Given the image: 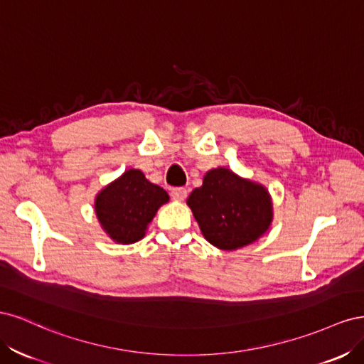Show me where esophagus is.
Here are the masks:
<instances>
[{
    "mask_svg": "<svg viewBox=\"0 0 364 364\" xmlns=\"http://www.w3.org/2000/svg\"><path fill=\"white\" fill-rule=\"evenodd\" d=\"M186 188H183V186H178V188H173L171 190V197L173 200H183L186 197Z\"/></svg>",
    "mask_w": 364,
    "mask_h": 364,
    "instance_id": "esophagus-1",
    "label": "esophagus"
}]
</instances>
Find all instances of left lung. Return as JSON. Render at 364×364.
Listing matches in <instances>:
<instances>
[{
	"label": "left lung",
	"mask_w": 364,
	"mask_h": 364,
	"mask_svg": "<svg viewBox=\"0 0 364 364\" xmlns=\"http://www.w3.org/2000/svg\"><path fill=\"white\" fill-rule=\"evenodd\" d=\"M186 203L203 237L222 250H235L257 241L273 218L269 191L225 167L209 170Z\"/></svg>",
	"instance_id": "8db88e82"
}]
</instances>
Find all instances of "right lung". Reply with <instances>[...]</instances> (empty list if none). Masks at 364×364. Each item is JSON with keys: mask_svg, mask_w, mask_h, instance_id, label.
Returning <instances> with one entry per match:
<instances>
[{"mask_svg": "<svg viewBox=\"0 0 364 364\" xmlns=\"http://www.w3.org/2000/svg\"><path fill=\"white\" fill-rule=\"evenodd\" d=\"M168 194L151 183L139 170L130 168L95 197V214L105 232L119 245L136 243L146 235Z\"/></svg>", "mask_w": 364, "mask_h": 364, "instance_id": "right-lung-1", "label": "right lung"}]
</instances>
